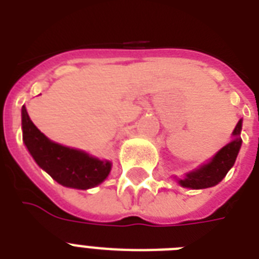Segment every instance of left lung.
<instances>
[{
  "label": "left lung",
  "instance_id": "left-lung-1",
  "mask_svg": "<svg viewBox=\"0 0 259 259\" xmlns=\"http://www.w3.org/2000/svg\"><path fill=\"white\" fill-rule=\"evenodd\" d=\"M242 129V119L234 129V138L233 141L227 144V145L221 149L217 153V156L201 168L197 170L188 173L185 179L180 180V184L187 188H193V189H201V188H208V187H213L217 185L222 179L227 175L230 168L234 165V162L237 160L238 152L241 149L242 140L239 137Z\"/></svg>",
  "mask_w": 259,
  "mask_h": 259
}]
</instances>
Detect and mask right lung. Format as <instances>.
<instances>
[{
  "mask_svg": "<svg viewBox=\"0 0 259 259\" xmlns=\"http://www.w3.org/2000/svg\"><path fill=\"white\" fill-rule=\"evenodd\" d=\"M22 140L37 165L64 187L91 188L101 184L111 169L106 160L50 141L30 121L25 106H22Z\"/></svg>",
  "mask_w": 259,
  "mask_h": 259,
  "instance_id": "obj_1",
  "label": "right lung"
}]
</instances>
